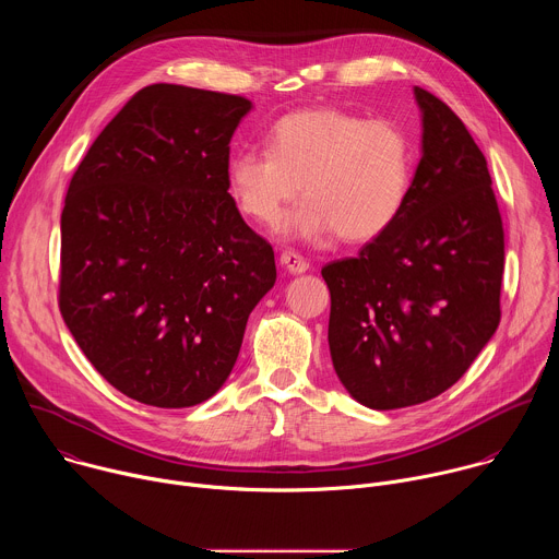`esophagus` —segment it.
<instances>
[{"mask_svg": "<svg viewBox=\"0 0 559 559\" xmlns=\"http://www.w3.org/2000/svg\"><path fill=\"white\" fill-rule=\"evenodd\" d=\"M281 263L289 274H305L309 270V261L305 257H300L298 252H294V250H285L281 254Z\"/></svg>", "mask_w": 559, "mask_h": 559, "instance_id": "34e87169", "label": "esophagus"}]
</instances>
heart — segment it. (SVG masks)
I'll list each match as a JSON object with an SVG mask.
<instances>
[{
  "mask_svg": "<svg viewBox=\"0 0 559 559\" xmlns=\"http://www.w3.org/2000/svg\"><path fill=\"white\" fill-rule=\"evenodd\" d=\"M414 181L407 132L391 121L338 108H311L281 117L267 150H236L227 162V192L243 216L274 227L287 207L309 197L285 234L321 241L341 234L362 243L384 234L403 214Z\"/></svg>",
  "mask_w": 559,
  "mask_h": 559,
  "instance_id": "1",
  "label": "heart"
}]
</instances>
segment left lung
<instances>
[{
	"label": "left lung",
	"mask_w": 559,
	"mask_h": 559,
	"mask_svg": "<svg viewBox=\"0 0 559 559\" xmlns=\"http://www.w3.org/2000/svg\"><path fill=\"white\" fill-rule=\"evenodd\" d=\"M414 95L423 156L403 214L321 272L334 369L354 401L380 412L447 391L500 325L504 229L487 158L444 102Z\"/></svg>",
	"instance_id": "left-lung-1"
}]
</instances>
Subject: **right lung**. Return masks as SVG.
Instances as JSON below:
<instances>
[{
	"mask_svg": "<svg viewBox=\"0 0 559 559\" xmlns=\"http://www.w3.org/2000/svg\"><path fill=\"white\" fill-rule=\"evenodd\" d=\"M252 102L177 84L139 91L70 179L59 309L93 367L136 403L212 397L276 283L274 250L227 192Z\"/></svg>",
	"mask_w": 559,
	"mask_h": 559,
	"instance_id": "1",
	"label": "right lung"
}]
</instances>
